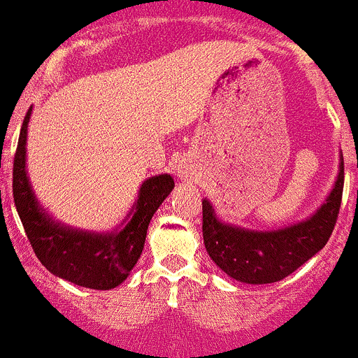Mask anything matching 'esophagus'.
Wrapping results in <instances>:
<instances>
[{
  "label": "esophagus",
  "instance_id": "34e87169",
  "mask_svg": "<svg viewBox=\"0 0 358 358\" xmlns=\"http://www.w3.org/2000/svg\"><path fill=\"white\" fill-rule=\"evenodd\" d=\"M192 175H194V171H192L189 161H180L178 164V176L182 180H190Z\"/></svg>",
  "mask_w": 358,
  "mask_h": 358
}]
</instances>
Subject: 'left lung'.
<instances>
[{"label":"left lung","mask_w":358,"mask_h":358,"mask_svg":"<svg viewBox=\"0 0 358 358\" xmlns=\"http://www.w3.org/2000/svg\"><path fill=\"white\" fill-rule=\"evenodd\" d=\"M343 156L333 190L310 217L274 229L255 231L223 223L208 199L202 201V235L209 257L229 278L248 285L276 283L295 273L328 243L343 195Z\"/></svg>","instance_id":"8db88e82"}]
</instances>
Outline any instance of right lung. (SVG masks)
I'll use <instances>...</instances> for the list:
<instances>
[{
  "mask_svg": "<svg viewBox=\"0 0 358 358\" xmlns=\"http://www.w3.org/2000/svg\"><path fill=\"white\" fill-rule=\"evenodd\" d=\"M29 108L22 123L13 159V201L37 259L50 273L78 287L111 289L127 280L144 248L150 220L163 204L175 182L169 175L150 176L142 183L137 202L111 233H90L51 220L34 195L25 169Z\"/></svg>",
  "mask_w": 358,
  "mask_h": 358,
  "instance_id": "add662e5",
  "label": "right lung"
}]
</instances>
